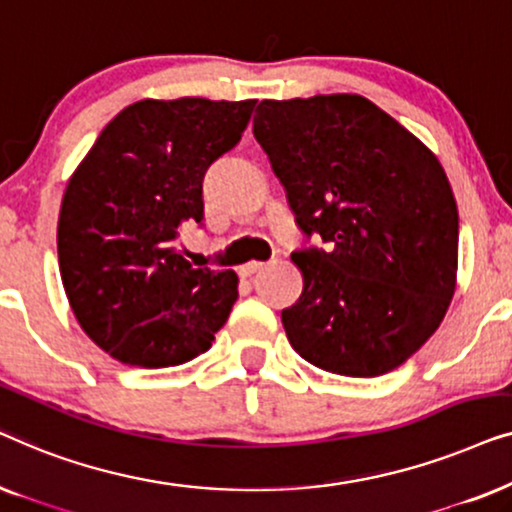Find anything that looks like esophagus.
<instances>
[{
  "mask_svg": "<svg viewBox=\"0 0 512 512\" xmlns=\"http://www.w3.org/2000/svg\"><path fill=\"white\" fill-rule=\"evenodd\" d=\"M263 268H265V263L251 261V263H247V265H242L240 272H242V277H251V275H256V272H261Z\"/></svg>",
  "mask_w": 512,
  "mask_h": 512,
  "instance_id": "esophagus-1",
  "label": "esophagus"
}]
</instances>
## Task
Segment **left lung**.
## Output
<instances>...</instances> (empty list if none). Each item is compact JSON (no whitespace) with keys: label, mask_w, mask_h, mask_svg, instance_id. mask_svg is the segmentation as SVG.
Returning a JSON list of instances; mask_svg holds the SVG:
<instances>
[{"label":"left lung","mask_w":512,"mask_h":512,"mask_svg":"<svg viewBox=\"0 0 512 512\" xmlns=\"http://www.w3.org/2000/svg\"><path fill=\"white\" fill-rule=\"evenodd\" d=\"M254 137L307 237L303 293L282 310L291 347L335 375L377 377L443 321L457 284L459 214L438 158L361 95L263 100Z\"/></svg>","instance_id":"obj_1"}]
</instances>
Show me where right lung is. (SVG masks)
Returning <instances> with one entry per match:
<instances>
[{
    "label": "right lung",
    "mask_w": 512,
    "mask_h": 512,
    "mask_svg": "<svg viewBox=\"0 0 512 512\" xmlns=\"http://www.w3.org/2000/svg\"><path fill=\"white\" fill-rule=\"evenodd\" d=\"M256 100H139L100 132L62 195L58 261L83 331L116 361L179 366L207 352L237 300L233 270L177 249L202 223L207 167L233 149Z\"/></svg>",
    "instance_id": "1"
}]
</instances>
